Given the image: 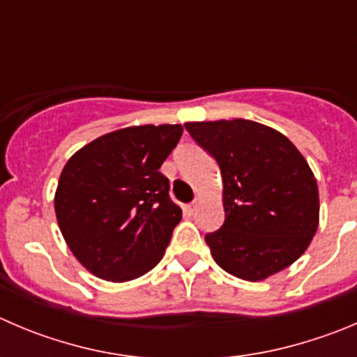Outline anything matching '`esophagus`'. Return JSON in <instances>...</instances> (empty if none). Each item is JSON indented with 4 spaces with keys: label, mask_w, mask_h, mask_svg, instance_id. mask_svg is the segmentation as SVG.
<instances>
[{
    "label": "esophagus",
    "mask_w": 357,
    "mask_h": 357,
    "mask_svg": "<svg viewBox=\"0 0 357 357\" xmlns=\"http://www.w3.org/2000/svg\"><path fill=\"white\" fill-rule=\"evenodd\" d=\"M199 205H202V199H199V198H196L195 202H192V203H189V205L185 206V212H188V213H195L196 210H198V206H199Z\"/></svg>",
    "instance_id": "34e87169"
}]
</instances>
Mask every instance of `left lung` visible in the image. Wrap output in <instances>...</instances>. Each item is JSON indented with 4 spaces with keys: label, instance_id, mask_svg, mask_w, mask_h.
<instances>
[{
    "label": "left lung",
    "instance_id": "8db88e82",
    "mask_svg": "<svg viewBox=\"0 0 357 357\" xmlns=\"http://www.w3.org/2000/svg\"><path fill=\"white\" fill-rule=\"evenodd\" d=\"M222 175L224 224L205 236L213 261L257 282L291 266L319 226V189L307 159L280 131L254 121L185 122Z\"/></svg>",
    "mask_w": 357,
    "mask_h": 357
}]
</instances>
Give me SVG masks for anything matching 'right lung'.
Returning <instances> with one entry per match:
<instances>
[{"instance_id":"add662e5","label":"right lung","mask_w":357,"mask_h":357,"mask_svg":"<svg viewBox=\"0 0 357 357\" xmlns=\"http://www.w3.org/2000/svg\"><path fill=\"white\" fill-rule=\"evenodd\" d=\"M181 124L131 126L75 152L61 172L54 208L63 238L86 270L110 282L151 271L165 256L181 206L159 172Z\"/></svg>"}]
</instances>
